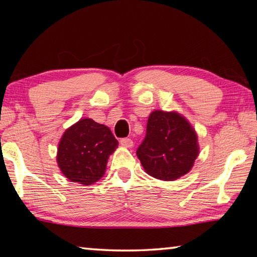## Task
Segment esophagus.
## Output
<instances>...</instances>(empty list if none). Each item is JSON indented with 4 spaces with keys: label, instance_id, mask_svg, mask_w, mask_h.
<instances>
[{
    "label": "esophagus",
    "instance_id": "1",
    "mask_svg": "<svg viewBox=\"0 0 257 257\" xmlns=\"http://www.w3.org/2000/svg\"><path fill=\"white\" fill-rule=\"evenodd\" d=\"M120 144L123 147H128V149H130V147L134 146V142L130 138H122L120 141Z\"/></svg>",
    "mask_w": 257,
    "mask_h": 257
}]
</instances>
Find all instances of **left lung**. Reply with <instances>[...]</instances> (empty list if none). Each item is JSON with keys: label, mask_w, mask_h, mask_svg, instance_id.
Instances as JSON below:
<instances>
[{"label": "left lung", "mask_w": 257, "mask_h": 257, "mask_svg": "<svg viewBox=\"0 0 257 257\" xmlns=\"http://www.w3.org/2000/svg\"><path fill=\"white\" fill-rule=\"evenodd\" d=\"M198 152L197 134L188 120L176 111L155 110L147 120L137 156L146 173L172 181L191 170Z\"/></svg>", "instance_id": "1"}]
</instances>
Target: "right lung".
<instances>
[{"label":"right lung","mask_w":257,"mask_h":257,"mask_svg":"<svg viewBox=\"0 0 257 257\" xmlns=\"http://www.w3.org/2000/svg\"><path fill=\"white\" fill-rule=\"evenodd\" d=\"M118 145L106 125L80 119L61 137L56 161L69 180L89 186L104 176L108 156Z\"/></svg>","instance_id":"add662e5"}]
</instances>
